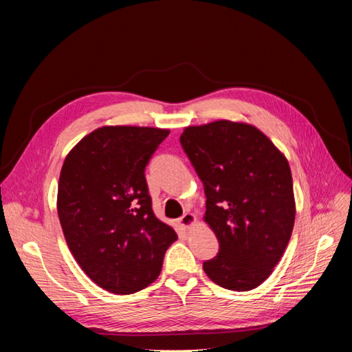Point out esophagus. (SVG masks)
<instances>
[{"label":"esophagus","mask_w":352,"mask_h":352,"mask_svg":"<svg viewBox=\"0 0 352 352\" xmlns=\"http://www.w3.org/2000/svg\"><path fill=\"white\" fill-rule=\"evenodd\" d=\"M195 223H197V217L192 214V212H185V214L179 219V225L185 229L192 228Z\"/></svg>","instance_id":"34e87169"}]
</instances>
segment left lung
<instances>
[{"mask_svg": "<svg viewBox=\"0 0 352 352\" xmlns=\"http://www.w3.org/2000/svg\"><path fill=\"white\" fill-rule=\"evenodd\" d=\"M180 144L204 185V221L220 243L202 269L225 289L251 291L273 273L292 235L289 163L260 129L242 122L188 126Z\"/></svg>", "mask_w": 352, "mask_h": 352, "instance_id": "obj_1", "label": "left lung"}]
</instances>
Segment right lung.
Masks as SVG:
<instances>
[{"mask_svg": "<svg viewBox=\"0 0 352 352\" xmlns=\"http://www.w3.org/2000/svg\"><path fill=\"white\" fill-rule=\"evenodd\" d=\"M168 129L102 126L63 163L57 211L69 250L102 289L127 295L151 285L177 235L153 211L145 167Z\"/></svg>", "mask_w": 352, "mask_h": 352, "instance_id": "1", "label": "right lung"}]
</instances>
